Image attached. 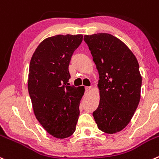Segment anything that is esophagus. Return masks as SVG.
Masks as SVG:
<instances>
[{
  "label": "esophagus",
  "instance_id": "esophagus-1",
  "mask_svg": "<svg viewBox=\"0 0 159 159\" xmlns=\"http://www.w3.org/2000/svg\"><path fill=\"white\" fill-rule=\"evenodd\" d=\"M91 90V87H85V92H89Z\"/></svg>",
  "mask_w": 159,
  "mask_h": 159
}]
</instances>
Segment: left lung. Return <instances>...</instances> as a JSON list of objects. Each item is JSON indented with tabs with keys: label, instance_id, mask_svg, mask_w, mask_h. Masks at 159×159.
Returning a JSON list of instances; mask_svg holds the SVG:
<instances>
[{
	"label": "left lung",
	"instance_id": "obj_1",
	"mask_svg": "<svg viewBox=\"0 0 159 159\" xmlns=\"http://www.w3.org/2000/svg\"><path fill=\"white\" fill-rule=\"evenodd\" d=\"M98 71L100 101L93 116L98 128L116 134L131 120L141 98L138 60L124 43L108 33L84 36Z\"/></svg>",
	"mask_w": 159,
	"mask_h": 159
}]
</instances>
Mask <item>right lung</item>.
Masks as SVG:
<instances>
[{
	"label": "right lung",
	"instance_id": "right-lung-1",
	"mask_svg": "<svg viewBox=\"0 0 159 159\" xmlns=\"http://www.w3.org/2000/svg\"><path fill=\"white\" fill-rule=\"evenodd\" d=\"M82 35H57L38 46L29 64L28 89L34 114L44 129L57 138L74 134L79 116L84 86L70 85L68 66Z\"/></svg>",
	"mask_w": 159,
	"mask_h": 159
}]
</instances>
